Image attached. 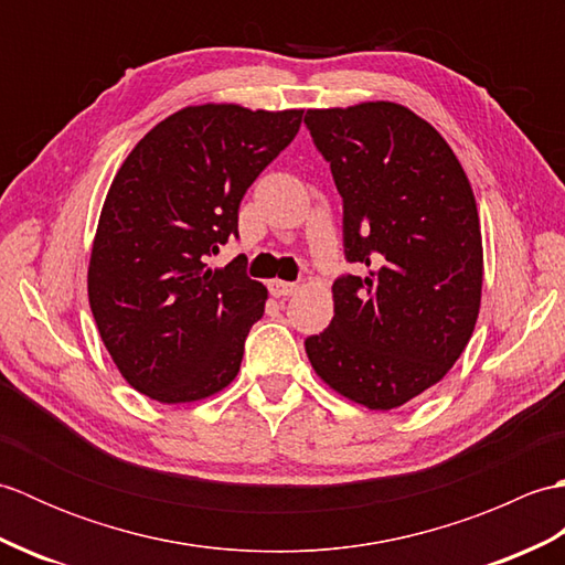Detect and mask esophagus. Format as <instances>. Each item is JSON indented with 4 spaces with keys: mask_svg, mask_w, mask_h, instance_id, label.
I'll return each instance as SVG.
<instances>
[{
    "mask_svg": "<svg viewBox=\"0 0 565 565\" xmlns=\"http://www.w3.org/2000/svg\"><path fill=\"white\" fill-rule=\"evenodd\" d=\"M269 291H271V296H276V298H281V296H296V294H298V284L281 281V279H271V281H269Z\"/></svg>",
    "mask_w": 565,
    "mask_h": 565,
    "instance_id": "1",
    "label": "esophagus"
}]
</instances>
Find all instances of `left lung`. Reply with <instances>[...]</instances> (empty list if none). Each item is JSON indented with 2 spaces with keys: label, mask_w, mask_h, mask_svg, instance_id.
Wrapping results in <instances>:
<instances>
[{
  "label": "left lung",
  "mask_w": 565,
  "mask_h": 565,
  "mask_svg": "<svg viewBox=\"0 0 565 565\" xmlns=\"http://www.w3.org/2000/svg\"><path fill=\"white\" fill-rule=\"evenodd\" d=\"M344 203V255L366 276L332 284L330 328L306 340L316 374L369 411L435 386L471 340L483 289L476 196L439 130L395 102L308 109Z\"/></svg>",
  "instance_id": "obj_1"
}]
</instances>
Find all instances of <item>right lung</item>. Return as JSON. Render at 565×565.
<instances>
[{"label": "right lung", "instance_id": "1", "mask_svg": "<svg viewBox=\"0 0 565 565\" xmlns=\"http://www.w3.org/2000/svg\"><path fill=\"white\" fill-rule=\"evenodd\" d=\"M303 109L194 104L150 128L118 167L92 243L87 291L102 342L148 398L206 401L233 383L267 289L233 259L245 191L296 138Z\"/></svg>", "mask_w": 565, "mask_h": 565}]
</instances>
